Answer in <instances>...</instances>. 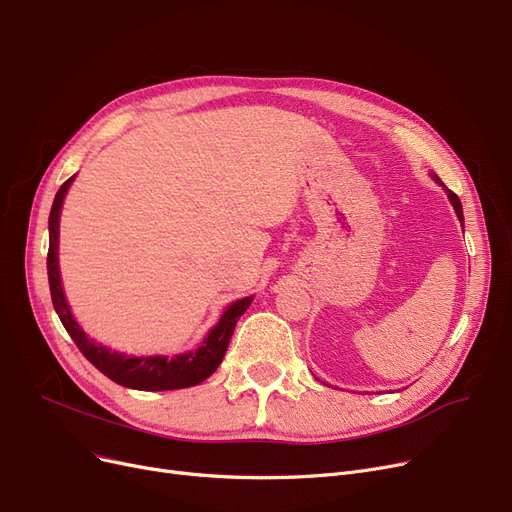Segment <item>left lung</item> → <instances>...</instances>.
<instances>
[{
  "mask_svg": "<svg viewBox=\"0 0 512 512\" xmlns=\"http://www.w3.org/2000/svg\"><path fill=\"white\" fill-rule=\"evenodd\" d=\"M434 180L442 184V180H440L436 174H434ZM442 186H444V184H442ZM446 193H448V199H450V203L454 205V211H456V215H459V220H461V222H465V218H463V205H461V199L456 197L452 191H448V188H446Z\"/></svg>",
  "mask_w": 512,
  "mask_h": 512,
  "instance_id": "8db88e82",
  "label": "left lung"
}]
</instances>
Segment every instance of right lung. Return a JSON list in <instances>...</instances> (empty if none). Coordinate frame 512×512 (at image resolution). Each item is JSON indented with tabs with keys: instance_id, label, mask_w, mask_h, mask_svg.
<instances>
[{
	"instance_id": "right-lung-1",
	"label": "right lung",
	"mask_w": 512,
	"mask_h": 512,
	"mask_svg": "<svg viewBox=\"0 0 512 512\" xmlns=\"http://www.w3.org/2000/svg\"><path fill=\"white\" fill-rule=\"evenodd\" d=\"M68 178L53 199L51 211H49V251H47V276H49V290H51V301L53 309H56L60 321L64 324L66 332L78 346V351L83 353L103 375H107L112 382L132 388V390H178L197 386L209 375L220 367L228 342L232 338V332L236 328V321L240 315L245 313L253 301V297L240 299L232 303L222 319L218 321L203 344L197 348L195 353H184L176 355L172 359L168 357H126L116 351H110L101 344H95L80 326L74 321L70 307L66 303L62 282H60V267H58V234H60V209L66 197V191L70 182Z\"/></svg>"
}]
</instances>
